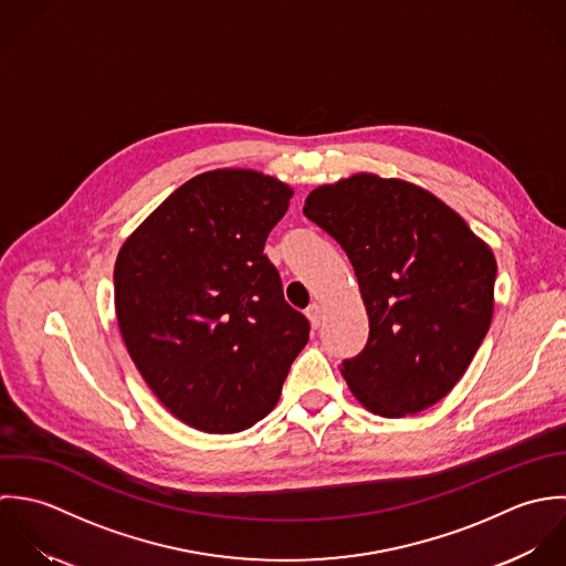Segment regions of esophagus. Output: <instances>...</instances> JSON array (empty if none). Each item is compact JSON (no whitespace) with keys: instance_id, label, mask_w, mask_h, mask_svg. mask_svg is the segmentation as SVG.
<instances>
[{"instance_id":"obj_1","label":"esophagus","mask_w":566,"mask_h":566,"mask_svg":"<svg viewBox=\"0 0 566 566\" xmlns=\"http://www.w3.org/2000/svg\"><path fill=\"white\" fill-rule=\"evenodd\" d=\"M306 317H308V322L313 324V328H319V324H322V306H319L317 302H313V304L306 308Z\"/></svg>"}]
</instances>
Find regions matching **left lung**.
Returning <instances> with one entry per match:
<instances>
[{"mask_svg":"<svg viewBox=\"0 0 566 566\" xmlns=\"http://www.w3.org/2000/svg\"><path fill=\"white\" fill-rule=\"evenodd\" d=\"M304 214L347 253L369 317L367 345L340 363L354 398L382 418L440 402L490 328L492 249L429 190L374 172L315 188Z\"/></svg>","mask_w":566,"mask_h":566,"instance_id":"left-lung-1","label":"left lung"}]
</instances>
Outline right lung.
<instances>
[{
    "label": "right lung",
    "mask_w": 566,
    "mask_h": 566,
    "mask_svg": "<svg viewBox=\"0 0 566 566\" xmlns=\"http://www.w3.org/2000/svg\"><path fill=\"white\" fill-rule=\"evenodd\" d=\"M291 197L258 170H208L119 247V335L159 402L197 431L238 433L271 413L308 343V319L264 255Z\"/></svg>",
    "instance_id": "obj_1"
}]
</instances>
